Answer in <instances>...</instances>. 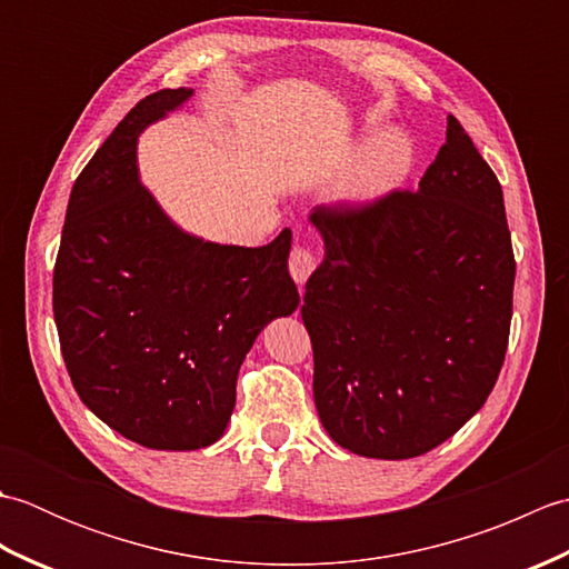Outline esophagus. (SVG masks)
<instances>
[{
	"label": "esophagus",
	"mask_w": 569,
	"mask_h": 569,
	"mask_svg": "<svg viewBox=\"0 0 569 569\" xmlns=\"http://www.w3.org/2000/svg\"><path fill=\"white\" fill-rule=\"evenodd\" d=\"M320 257L318 251L308 244H296L291 251V259H288V269H291L293 281L303 288V283L310 278V273L318 269Z\"/></svg>",
	"instance_id": "34e87169"
}]
</instances>
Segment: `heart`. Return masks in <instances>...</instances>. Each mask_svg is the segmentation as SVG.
Masks as SVG:
<instances>
[{
	"instance_id": "1",
	"label": "heart",
	"mask_w": 569,
	"mask_h": 569,
	"mask_svg": "<svg viewBox=\"0 0 569 569\" xmlns=\"http://www.w3.org/2000/svg\"><path fill=\"white\" fill-rule=\"evenodd\" d=\"M410 161H413V151L408 139L398 131H386L369 143L352 171L347 173L342 186L345 198L367 202L383 196L406 178Z\"/></svg>"
}]
</instances>
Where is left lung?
I'll use <instances>...</instances> for the list:
<instances>
[{
  "label": "left lung",
  "instance_id": "8db88e82",
  "mask_svg": "<svg viewBox=\"0 0 569 569\" xmlns=\"http://www.w3.org/2000/svg\"><path fill=\"white\" fill-rule=\"evenodd\" d=\"M325 259L308 278L312 393L345 450L426 455L485 406L503 367L516 259L503 192L465 127L418 190L310 214Z\"/></svg>",
  "mask_w": 569,
  "mask_h": 569
}]
</instances>
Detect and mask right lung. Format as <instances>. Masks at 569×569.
I'll return each mask as SVG.
<instances>
[{"instance_id": "add662e5", "label": "right lung", "mask_w": 569, "mask_h": 569, "mask_svg": "<svg viewBox=\"0 0 569 569\" xmlns=\"http://www.w3.org/2000/svg\"><path fill=\"white\" fill-rule=\"evenodd\" d=\"M192 90L131 107L72 186L53 269L60 352L80 401L151 450H200L227 428L263 325L291 316V229L259 249L202 241L139 183V131Z\"/></svg>"}]
</instances>
